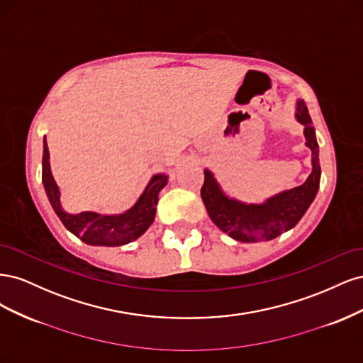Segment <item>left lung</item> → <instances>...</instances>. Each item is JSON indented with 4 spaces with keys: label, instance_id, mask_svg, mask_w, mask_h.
I'll return each instance as SVG.
<instances>
[{
    "label": "left lung",
    "instance_id": "left-lung-1",
    "mask_svg": "<svg viewBox=\"0 0 363 363\" xmlns=\"http://www.w3.org/2000/svg\"><path fill=\"white\" fill-rule=\"evenodd\" d=\"M294 115L296 123L303 125L304 144L312 152V172L303 184L274 194L262 203H245L225 194L215 174L208 168L204 169L201 199L207 213L221 232L238 242H265L289 232L304 216L320 189V147L309 111L303 100L296 101Z\"/></svg>",
    "mask_w": 363,
    "mask_h": 363
}]
</instances>
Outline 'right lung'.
I'll return each instance as SVG.
<instances>
[{
	"mask_svg": "<svg viewBox=\"0 0 363 363\" xmlns=\"http://www.w3.org/2000/svg\"><path fill=\"white\" fill-rule=\"evenodd\" d=\"M42 183L48 196V201L56 212L62 224L72 235L82 239L87 245L95 247H119L133 242L144 235L155 223L156 206L160 191L168 184L167 174H155L140 194L138 201L123 213L103 215L92 211L69 213L63 208L60 201V188L52 177L50 164V151L47 136L43 138L42 156Z\"/></svg>",
	"mask_w": 363,
	"mask_h": 363,
	"instance_id": "right-lung-1",
	"label": "right lung"
}]
</instances>
